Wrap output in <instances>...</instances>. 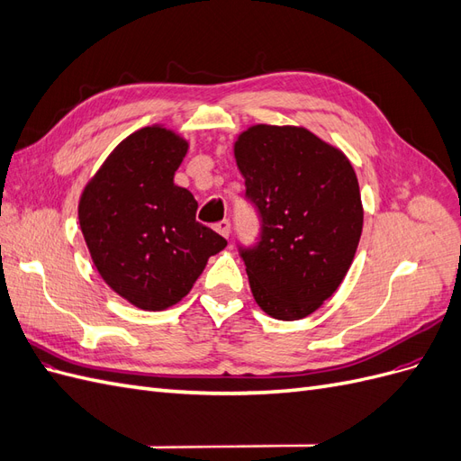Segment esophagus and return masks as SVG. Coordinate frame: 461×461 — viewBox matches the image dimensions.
<instances>
[{
    "mask_svg": "<svg viewBox=\"0 0 461 461\" xmlns=\"http://www.w3.org/2000/svg\"><path fill=\"white\" fill-rule=\"evenodd\" d=\"M215 230H217L221 236H225V239H229V234H230V221H229V219L219 221L217 225H215Z\"/></svg>",
    "mask_w": 461,
    "mask_h": 461,
    "instance_id": "1",
    "label": "esophagus"
}]
</instances>
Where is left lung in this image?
Masks as SVG:
<instances>
[{"mask_svg": "<svg viewBox=\"0 0 461 461\" xmlns=\"http://www.w3.org/2000/svg\"><path fill=\"white\" fill-rule=\"evenodd\" d=\"M234 159L261 239L240 249L259 308L281 321L308 317L329 300L354 261L364 205L344 151L294 124H252Z\"/></svg>", "mask_w": 461, "mask_h": 461, "instance_id": "left-lung-1", "label": "left lung"}]
</instances>
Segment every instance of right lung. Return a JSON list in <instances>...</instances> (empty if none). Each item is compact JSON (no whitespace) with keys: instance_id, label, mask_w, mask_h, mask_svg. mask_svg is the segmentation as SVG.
Here are the masks:
<instances>
[{"instance_id":"1","label":"right lung","mask_w":461,"mask_h":461,"mask_svg":"<svg viewBox=\"0 0 461 461\" xmlns=\"http://www.w3.org/2000/svg\"><path fill=\"white\" fill-rule=\"evenodd\" d=\"M188 140L151 124L109 153L78 200V222L105 285L144 312L178 303L227 240L196 221L198 202L175 185Z\"/></svg>"}]
</instances>
